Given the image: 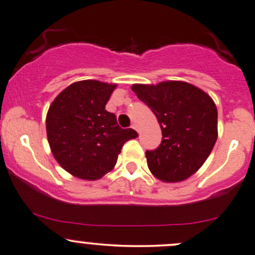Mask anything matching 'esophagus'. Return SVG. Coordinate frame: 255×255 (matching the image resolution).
I'll return each mask as SVG.
<instances>
[{"label":"esophagus","instance_id":"esophagus-1","mask_svg":"<svg viewBox=\"0 0 255 255\" xmlns=\"http://www.w3.org/2000/svg\"><path fill=\"white\" fill-rule=\"evenodd\" d=\"M132 128H133V129H135L136 132H138V128H136V126H135V125H133V126H132Z\"/></svg>","mask_w":255,"mask_h":255}]
</instances>
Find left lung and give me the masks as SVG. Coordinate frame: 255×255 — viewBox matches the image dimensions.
Segmentation results:
<instances>
[{
	"mask_svg": "<svg viewBox=\"0 0 255 255\" xmlns=\"http://www.w3.org/2000/svg\"><path fill=\"white\" fill-rule=\"evenodd\" d=\"M154 112L162 132L157 149L145 152L150 172L162 182H181L197 172L218 139V109L195 85L181 80L133 84Z\"/></svg>",
	"mask_w": 255,
	"mask_h": 255,
	"instance_id": "left-lung-1",
	"label": "left lung"
}]
</instances>
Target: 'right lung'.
I'll list each match as a JSON object with an SVG mask.
<instances>
[{
  "instance_id": "right-lung-1",
  "label": "right lung",
  "mask_w": 255,
  "mask_h": 255,
  "mask_svg": "<svg viewBox=\"0 0 255 255\" xmlns=\"http://www.w3.org/2000/svg\"><path fill=\"white\" fill-rule=\"evenodd\" d=\"M117 84L80 80L62 90L46 115V133L56 161L72 176L96 181L115 167L123 144L136 138L122 129L105 106Z\"/></svg>"
}]
</instances>
